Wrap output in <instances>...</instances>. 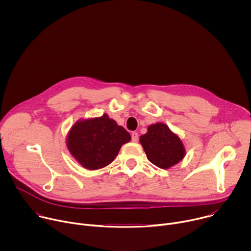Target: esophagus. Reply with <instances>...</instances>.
Segmentation results:
<instances>
[{
    "label": "esophagus",
    "instance_id": "obj_1",
    "mask_svg": "<svg viewBox=\"0 0 251 251\" xmlns=\"http://www.w3.org/2000/svg\"><path fill=\"white\" fill-rule=\"evenodd\" d=\"M131 138H132V141H133V142H137V141L139 140L138 133H137V132H132V134H131Z\"/></svg>",
    "mask_w": 251,
    "mask_h": 251
}]
</instances>
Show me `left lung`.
<instances>
[{
	"instance_id": "8db88e82",
	"label": "left lung",
	"mask_w": 251,
	"mask_h": 251,
	"mask_svg": "<svg viewBox=\"0 0 251 251\" xmlns=\"http://www.w3.org/2000/svg\"><path fill=\"white\" fill-rule=\"evenodd\" d=\"M140 143L148 160L161 169L175 166L186 155L181 138L164 123L150 125L147 133L140 136Z\"/></svg>"
}]
</instances>
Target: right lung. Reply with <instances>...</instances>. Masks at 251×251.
<instances>
[{
    "instance_id": "add662e5",
    "label": "right lung",
    "mask_w": 251,
    "mask_h": 251,
    "mask_svg": "<svg viewBox=\"0 0 251 251\" xmlns=\"http://www.w3.org/2000/svg\"><path fill=\"white\" fill-rule=\"evenodd\" d=\"M131 140L130 134L107 114L78 120L69 130L66 146L73 157L87 170L108 166L120 148Z\"/></svg>"
}]
</instances>
